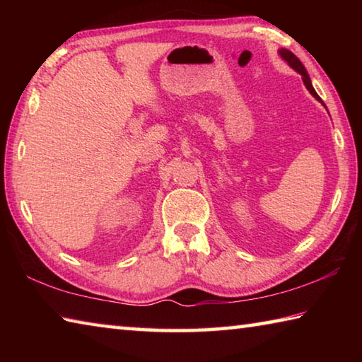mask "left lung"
<instances>
[{
	"label": "left lung",
	"instance_id": "1",
	"mask_svg": "<svg viewBox=\"0 0 362 362\" xmlns=\"http://www.w3.org/2000/svg\"><path fill=\"white\" fill-rule=\"evenodd\" d=\"M279 54H281V57H283L287 64H289L293 70L296 71H298L300 75H302V78H303V83H305V86H306V89L310 90L311 93V95L313 97H316L317 100H320L321 103H322V100H321V97L316 94V90L313 89V86H311V81H310V76H308V73H306V70H305V66H303V64L300 62V60L293 56V54L291 52V51H287V49H281L279 51Z\"/></svg>",
	"mask_w": 362,
	"mask_h": 362
}]
</instances>
